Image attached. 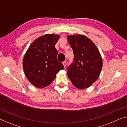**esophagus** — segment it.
Instances as JSON below:
<instances>
[{
  "label": "esophagus",
  "mask_w": 127,
  "mask_h": 127,
  "mask_svg": "<svg viewBox=\"0 0 127 127\" xmlns=\"http://www.w3.org/2000/svg\"><path fill=\"white\" fill-rule=\"evenodd\" d=\"M63 65H64V67H65V66L66 65V62H63Z\"/></svg>",
  "instance_id": "obj_1"
}]
</instances>
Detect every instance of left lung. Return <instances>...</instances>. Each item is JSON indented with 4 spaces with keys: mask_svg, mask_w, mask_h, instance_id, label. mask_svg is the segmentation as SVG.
I'll return each mask as SVG.
<instances>
[{
    "mask_svg": "<svg viewBox=\"0 0 127 127\" xmlns=\"http://www.w3.org/2000/svg\"><path fill=\"white\" fill-rule=\"evenodd\" d=\"M67 38L74 53L73 62L67 68L68 78L77 89H86L99 77L102 67L101 56L87 36L69 35Z\"/></svg>",
    "mask_w": 127,
    "mask_h": 127,
    "instance_id": "1",
    "label": "left lung"
}]
</instances>
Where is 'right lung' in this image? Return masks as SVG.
Wrapping results in <instances>:
<instances>
[{
    "label": "right lung",
    "mask_w": 127,
    "mask_h": 127,
    "mask_svg": "<svg viewBox=\"0 0 127 127\" xmlns=\"http://www.w3.org/2000/svg\"><path fill=\"white\" fill-rule=\"evenodd\" d=\"M59 36L46 34L30 45L23 60V67L28 80L37 88L48 86L64 66L57 59L55 45Z\"/></svg>",
    "instance_id": "obj_1"
}]
</instances>
